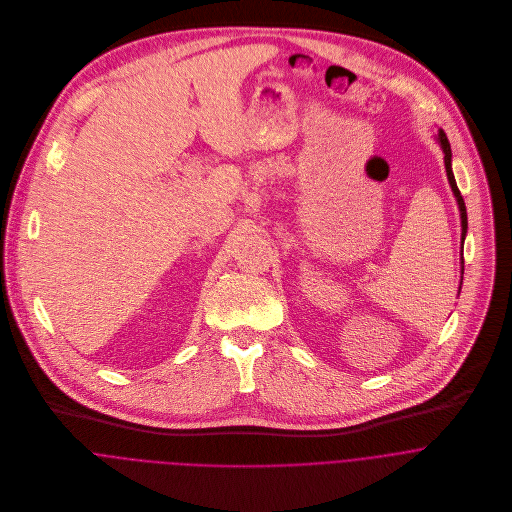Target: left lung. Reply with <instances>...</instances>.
Here are the masks:
<instances>
[{"mask_svg": "<svg viewBox=\"0 0 512 512\" xmlns=\"http://www.w3.org/2000/svg\"><path fill=\"white\" fill-rule=\"evenodd\" d=\"M436 140H438L439 146L443 149V161H445L447 181H449L451 191H453V195H455V199H457V205H459V213H461V248H463V240H465V234H467V209H465V201H463V197H461V193H459V189H457V183H455V177H453V171H451V146H449V140H447V136H445L443 130H439ZM461 252H463V250H461ZM461 260H463V256H461ZM461 264H463V262H461ZM461 274H463V268H461ZM461 280H463V278H461Z\"/></svg>", "mask_w": 512, "mask_h": 512, "instance_id": "8db88e82", "label": "left lung"}]
</instances>
